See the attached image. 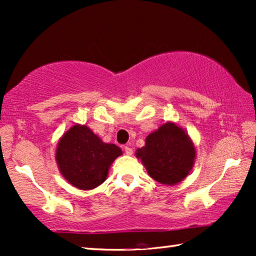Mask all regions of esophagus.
Masks as SVG:
<instances>
[{"instance_id":"34e87169","label":"esophagus","mask_w":256,"mask_h":256,"mask_svg":"<svg viewBox=\"0 0 256 256\" xmlns=\"http://www.w3.org/2000/svg\"><path fill=\"white\" fill-rule=\"evenodd\" d=\"M124 152H126L127 156H132L134 151H132V148L129 147V146H126V147H124Z\"/></svg>"}]
</instances>
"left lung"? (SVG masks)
<instances>
[{"label":"left lung","mask_w":256,"mask_h":256,"mask_svg":"<svg viewBox=\"0 0 256 256\" xmlns=\"http://www.w3.org/2000/svg\"><path fill=\"white\" fill-rule=\"evenodd\" d=\"M148 174L159 184L174 186L184 181L194 166L196 151L190 136L174 122L149 134L136 151Z\"/></svg>","instance_id":"obj_1"}]
</instances>
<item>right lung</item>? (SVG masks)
<instances>
[{"label":"right lung","mask_w":256,"mask_h":256,"mask_svg":"<svg viewBox=\"0 0 256 256\" xmlns=\"http://www.w3.org/2000/svg\"><path fill=\"white\" fill-rule=\"evenodd\" d=\"M122 149L106 144L86 124H75L62 136L55 159L60 174L80 190H92L107 179L110 166Z\"/></svg>","instance_id":"right-lung-1"}]
</instances>
